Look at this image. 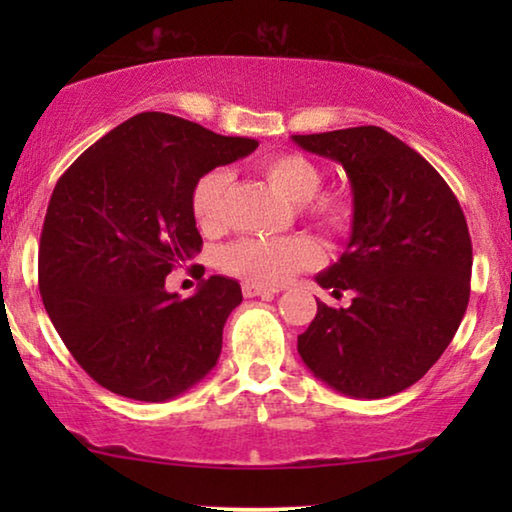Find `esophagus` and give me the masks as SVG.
<instances>
[{
  "mask_svg": "<svg viewBox=\"0 0 512 512\" xmlns=\"http://www.w3.org/2000/svg\"><path fill=\"white\" fill-rule=\"evenodd\" d=\"M242 293L247 298H256V296H275L277 289H270V286H261V284H251V282H244L242 284Z\"/></svg>",
  "mask_w": 512,
  "mask_h": 512,
  "instance_id": "obj_1",
  "label": "esophagus"
}]
</instances>
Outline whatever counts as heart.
Wrapping results in <instances>:
<instances>
[{
    "label": "heart",
    "instance_id": "heart-1",
    "mask_svg": "<svg viewBox=\"0 0 512 512\" xmlns=\"http://www.w3.org/2000/svg\"><path fill=\"white\" fill-rule=\"evenodd\" d=\"M261 172L286 200L307 205V216L328 235H345L354 223V200L347 193L317 195L324 184L321 170L310 158L300 153H272L261 160ZM230 188V172L214 167L202 174L191 193V212L202 230H219L226 216V195ZM321 261V249L310 237H242L221 251V268L230 275L247 279L251 284L277 286L296 275L298 270L312 268Z\"/></svg>",
    "mask_w": 512,
    "mask_h": 512
}]
</instances>
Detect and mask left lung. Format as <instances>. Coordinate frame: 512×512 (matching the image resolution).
I'll return each instance as SVG.
<instances>
[{
	"label": "left lung",
	"mask_w": 512,
	"mask_h": 512,
	"mask_svg": "<svg viewBox=\"0 0 512 512\" xmlns=\"http://www.w3.org/2000/svg\"><path fill=\"white\" fill-rule=\"evenodd\" d=\"M300 149L345 167L354 223L345 254L317 275L349 307L317 300L298 335L314 377L356 398H387L422 380L450 345L471 296L473 247L445 179L377 125L293 135Z\"/></svg>",
	"instance_id": "obj_1"
}]
</instances>
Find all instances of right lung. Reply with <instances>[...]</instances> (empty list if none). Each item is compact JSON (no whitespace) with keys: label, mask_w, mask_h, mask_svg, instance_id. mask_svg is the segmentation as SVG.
Here are the masks:
<instances>
[{"label":"right lung","mask_w":512,"mask_h":512,"mask_svg":"<svg viewBox=\"0 0 512 512\" xmlns=\"http://www.w3.org/2000/svg\"><path fill=\"white\" fill-rule=\"evenodd\" d=\"M256 146L144 111L58 179L41 230L39 291L65 347L104 389L170 401L216 366L240 284L214 275L181 300L165 277L202 247L193 186Z\"/></svg>","instance_id":"obj_1"}]
</instances>
